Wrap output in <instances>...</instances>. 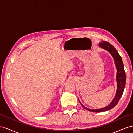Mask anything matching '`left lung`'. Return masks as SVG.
<instances>
[{
  "label": "left lung",
  "instance_id": "8db88e82",
  "mask_svg": "<svg viewBox=\"0 0 133 133\" xmlns=\"http://www.w3.org/2000/svg\"><path fill=\"white\" fill-rule=\"evenodd\" d=\"M99 46L101 48L105 49V50L108 51L110 53L111 56H112L114 60L115 64L116 67L117 69V74H116V82H117V90L115 96L114 98V99L111 103L109 104L107 106L101 108L99 109H89L88 108L86 107H85L84 105L81 104L79 98V101L80 104L82 106L86 109L87 110H88L91 112H104L106 111H108L111 109L113 108L117 104L119 100H120L121 97L122 96V94L124 92V90L126 84V74L124 70V64L122 62V58L120 54L117 52V50L112 46L110 43H109L107 42H103V43L99 44Z\"/></svg>",
  "mask_w": 133,
  "mask_h": 133
}]
</instances>
